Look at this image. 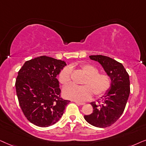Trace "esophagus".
Listing matches in <instances>:
<instances>
[{
	"mask_svg": "<svg viewBox=\"0 0 146 146\" xmlns=\"http://www.w3.org/2000/svg\"><path fill=\"white\" fill-rule=\"evenodd\" d=\"M75 103H76L77 105H79V106H83V105L85 104V103H81V102H75Z\"/></svg>",
	"mask_w": 146,
	"mask_h": 146,
	"instance_id": "obj_1",
	"label": "esophagus"
}]
</instances>
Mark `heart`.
<instances>
[{"mask_svg":"<svg viewBox=\"0 0 146 146\" xmlns=\"http://www.w3.org/2000/svg\"><path fill=\"white\" fill-rule=\"evenodd\" d=\"M80 69L86 77L83 79L82 86L70 85L63 90V95L65 98L77 102L87 101L94 96L99 98L104 95L110 88L111 78L106 73H99V70L94 65L83 63L80 65ZM71 68L65 67L59 73V81L65 86L71 82Z\"/></svg>","mask_w":146,"mask_h":146,"instance_id":"1","label":"heart"}]
</instances>
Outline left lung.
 <instances>
[{
  "label": "left lung",
  "instance_id": "1",
  "mask_svg": "<svg viewBox=\"0 0 146 146\" xmlns=\"http://www.w3.org/2000/svg\"><path fill=\"white\" fill-rule=\"evenodd\" d=\"M90 59L98 61L107 74L111 83L109 90L103 95L102 104L93 102V113L84 115L89 124L97 127H107L114 123L125 110L130 93L129 75L123 65L111 58L104 55H91Z\"/></svg>",
  "mask_w": 146,
  "mask_h": 146
}]
</instances>
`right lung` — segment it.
Masks as SVG:
<instances>
[{"mask_svg": "<svg viewBox=\"0 0 146 146\" xmlns=\"http://www.w3.org/2000/svg\"><path fill=\"white\" fill-rule=\"evenodd\" d=\"M67 64L40 56L27 61L17 77V95L21 110L31 123L46 127L57 123L69 103L60 97L57 76Z\"/></svg>", "mask_w": 146, "mask_h": 146, "instance_id": "add662e5", "label": "right lung"}]
</instances>
